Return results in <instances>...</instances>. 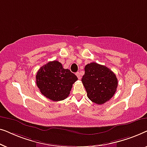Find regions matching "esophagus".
<instances>
[{
    "instance_id": "34e87169",
    "label": "esophagus",
    "mask_w": 147,
    "mask_h": 147,
    "mask_svg": "<svg viewBox=\"0 0 147 147\" xmlns=\"http://www.w3.org/2000/svg\"><path fill=\"white\" fill-rule=\"evenodd\" d=\"M76 76H77V77L78 78V79L79 80H80L82 78V75H81V74H80V72H77V73H76Z\"/></svg>"
}]
</instances>
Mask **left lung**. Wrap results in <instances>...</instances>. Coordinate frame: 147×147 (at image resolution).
<instances>
[{"label": "left lung", "instance_id": "1", "mask_svg": "<svg viewBox=\"0 0 147 147\" xmlns=\"http://www.w3.org/2000/svg\"><path fill=\"white\" fill-rule=\"evenodd\" d=\"M82 82L88 98L97 104H103L111 99L118 86V80L114 72L95 62L85 66Z\"/></svg>", "mask_w": 147, "mask_h": 147}]
</instances>
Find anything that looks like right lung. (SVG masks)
Instances as JSON below:
<instances>
[{"label":"right lung","instance_id":"obj_1","mask_svg":"<svg viewBox=\"0 0 147 147\" xmlns=\"http://www.w3.org/2000/svg\"><path fill=\"white\" fill-rule=\"evenodd\" d=\"M77 80L75 74L64 69L57 61L48 62L38 70L36 75V84L41 93L55 102L67 98L72 85Z\"/></svg>","mask_w":147,"mask_h":147}]
</instances>
